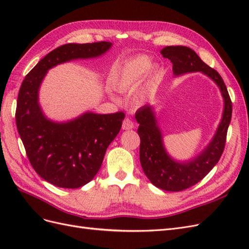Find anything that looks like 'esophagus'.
Listing matches in <instances>:
<instances>
[{
    "mask_svg": "<svg viewBox=\"0 0 249 249\" xmlns=\"http://www.w3.org/2000/svg\"><path fill=\"white\" fill-rule=\"evenodd\" d=\"M134 127V123L132 122L131 118H124V120L123 122V129L124 130H131Z\"/></svg>",
    "mask_w": 249,
    "mask_h": 249,
    "instance_id": "obj_1",
    "label": "esophagus"
}]
</instances>
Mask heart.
I'll use <instances>...</instances> for the list:
<instances>
[{"label":"heart","instance_id":"b5f03b06","mask_svg":"<svg viewBox=\"0 0 249 249\" xmlns=\"http://www.w3.org/2000/svg\"><path fill=\"white\" fill-rule=\"evenodd\" d=\"M152 60L146 55H140L129 60L116 73L114 80L116 89L125 92L137 87L142 79L152 70Z\"/></svg>","mask_w":249,"mask_h":249}]
</instances>
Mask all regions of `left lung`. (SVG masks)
I'll return each mask as SVG.
<instances>
[{
    "mask_svg": "<svg viewBox=\"0 0 249 249\" xmlns=\"http://www.w3.org/2000/svg\"><path fill=\"white\" fill-rule=\"evenodd\" d=\"M161 54L172 63L175 76L201 71L219 87L224 108L221 122L209 145L197 157L188 162H178L167 154L152 106L145 105L135 114L139 124L140 163L150 183L166 191H182L197 184L219 161L225 146L228 129L231 119V101L221 76L207 65L193 50L183 46L165 47Z\"/></svg>",
    "mask_w": 249,
    "mask_h": 249,
    "instance_id": "obj_1",
    "label": "left lung"
}]
</instances>
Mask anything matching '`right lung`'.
<instances>
[{
  "label": "right lung",
  "mask_w": 249,
  "mask_h": 249,
  "mask_svg": "<svg viewBox=\"0 0 249 249\" xmlns=\"http://www.w3.org/2000/svg\"><path fill=\"white\" fill-rule=\"evenodd\" d=\"M111 46L108 41L64 44L42 58L21 83L16 112L18 134L34 170L57 187L74 189L95 177L107 147L120 131L124 113L86 112L67 123L52 122L39 106L40 84L57 64L99 57Z\"/></svg>",
  "instance_id": "obj_1"
}]
</instances>
